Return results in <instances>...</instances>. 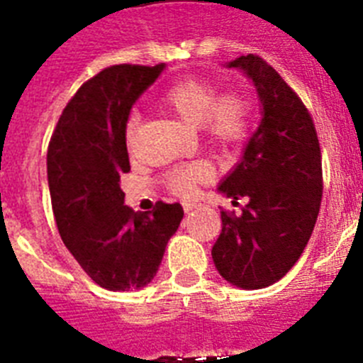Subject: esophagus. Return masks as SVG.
<instances>
[{
	"label": "esophagus",
	"mask_w": 363,
	"mask_h": 363,
	"mask_svg": "<svg viewBox=\"0 0 363 363\" xmlns=\"http://www.w3.org/2000/svg\"><path fill=\"white\" fill-rule=\"evenodd\" d=\"M182 207H184V213H186V215H188V213H192L194 209H198L199 203H184V205H182Z\"/></svg>",
	"instance_id": "esophagus-1"
}]
</instances>
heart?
<instances>
[{"mask_svg": "<svg viewBox=\"0 0 363 363\" xmlns=\"http://www.w3.org/2000/svg\"><path fill=\"white\" fill-rule=\"evenodd\" d=\"M162 99L182 122L199 128L209 139L220 145L242 141L250 130L252 113L247 98L241 94H224L218 98L215 84L198 77H186L173 82ZM133 130L135 118H131L125 130L128 143L133 137ZM207 177L209 169L205 165L190 164L171 171L167 175V184L177 196L190 198L196 192V186Z\"/></svg>", "mask_w": 363, "mask_h": 363, "instance_id": "1", "label": "heart"}]
</instances>
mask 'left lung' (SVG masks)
Masks as SVG:
<instances>
[{
	"label": "left lung",
	"instance_id": "1",
	"mask_svg": "<svg viewBox=\"0 0 363 363\" xmlns=\"http://www.w3.org/2000/svg\"><path fill=\"white\" fill-rule=\"evenodd\" d=\"M226 67L256 88L259 122L216 188L232 203H248L239 216L220 211L222 232L211 254L224 281L259 290L281 281L309 242L322 199L320 147L309 111L267 62L248 54Z\"/></svg>",
	"mask_w": 363,
	"mask_h": 363
}]
</instances>
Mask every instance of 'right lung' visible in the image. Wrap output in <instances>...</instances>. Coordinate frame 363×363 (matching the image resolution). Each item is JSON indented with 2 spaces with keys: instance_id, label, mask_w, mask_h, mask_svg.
<instances>
[{
  "instance_id": "add662e5",
  "label": "right lung",
  "mask_w": 363,
  "mask_h": 363,
  "mask_svg": "<svg viewBox=\"0 0 363 363\" xmlns=\"http://www.w3.org/2000/svg\"><path fill=\"white\" fill-rule=\"evenodd\" d=\"M165 64L113 65L84 82L60 116L47 177L60 238L96 284L113 292L147 286L181 224V203L158 201L150 215L124 205L130 171L125 125L131 107Z\"/></svg>"
}]
</instances>
